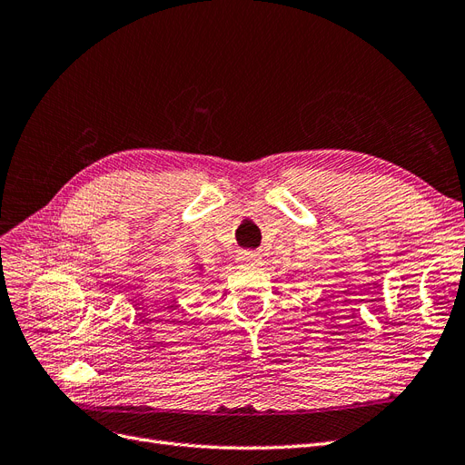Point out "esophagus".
<instances>
[{"instance_id": "1", "label": "esophagus", "mask_w": 465, "mask_h": 465, "mask_svg": "<svg viewBox=\"0 0 465 465\" xmlns=\"http://www.w3.org/2000/svg\"><path fill=\"white\" fill-rule=\"evenodd\" d=\"M238 262L244 265H258L262 262V256L258 252H241V254H238Z\"/></svg>"}]
</instances>
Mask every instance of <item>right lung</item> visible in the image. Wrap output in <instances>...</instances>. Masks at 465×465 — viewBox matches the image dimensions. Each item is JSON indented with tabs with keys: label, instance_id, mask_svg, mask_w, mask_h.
Segmentation results:
<instances>
[{
	"label": "right lung",
	"instance_id": "obj_1",
	"mask_svg": "<svg viewBox=\"0 0 465 465\" xmlns=\"http://www.w3.org/2000/svg\"><path fill=\"white\" fill-rule=\"evenodd\" d=\"M195 272L202 273L203 272V263H195Z\"/></svg>",
	"mask_w": 465,
	"mask_h": 465
}]
</instances>
